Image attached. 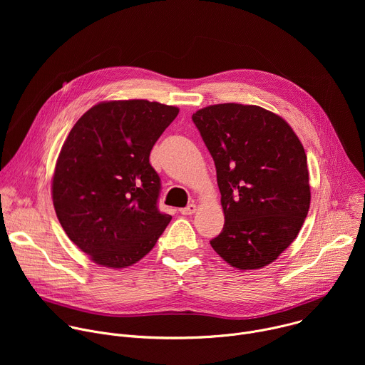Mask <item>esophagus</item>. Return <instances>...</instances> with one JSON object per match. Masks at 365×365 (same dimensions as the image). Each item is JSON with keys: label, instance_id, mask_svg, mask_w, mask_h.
<instances>
[{"label": "esophagus", "instance_id": "34e87169", "mask_svg": "<svg viewBox=\"0 0 365 365\" xmlns=\"http://www.w3.org/2000/svg\"><path fill=\"white\" fill-rule=\"evenodd\" d=\"M179 211H180L182 215H193L196 212V205L190 203L186 207H182V210H179Z\"/></svg>", "mask_w": 365, "mask_h": 365}]
</instances>
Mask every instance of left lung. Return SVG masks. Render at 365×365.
<instances>
[{
	"label": "left lung",
	"instance_id": "obj_1",
	"mask_svg": "<svg viewBox=\"0 0 365 365\" xmlns=\"http://www.w3.org/2000/svg\"><path fill=\"white\" fill-rule=\"evenodd\" d=\"M217 168L225 224L212 248L238 270L263 269L294 241L310 205L304 148L277 114L217 103L192 115Z\"/></svg>",
	"mask_w": 365,
	"mask_h": 365
}]
</instances>
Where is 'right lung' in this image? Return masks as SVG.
<instances>
[{"label":"right lung","mask_w":365,"mask_h":365,"mask_svg":"<svg viewBox=\"0 0 365 365\" xmlns=\"http://www.w3.org/2000/svg\"><path fill=\"white\" fill-rule=\"evenodd\" d=\"M179 108L147 99L103 101L65 140L51 179L58 220L93 263L125 269L150 252L172 217L158 210L150 151Z\"/></svg>","instance_id":"obj_1"}]
</instances>
